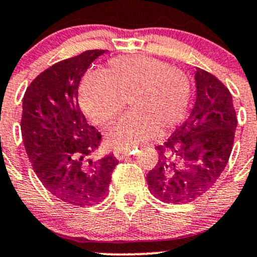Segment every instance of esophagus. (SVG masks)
I'll return each instance as SVG.
<instances>
[{
    "instance_id": "obj_1",
    "label": "esophagus",
    "mask_w": 257,
    "mask_h": 257,
    "mask_svg": "<svg viewBox=\"0 0 257 257\" xmlns=\"http://www.w3.org/2000/svg\"><path fill=\"white\" fill-rule=\"evenodd\" d=\"M132 153H134V151H132V152H129V151H115L114 156L115 158H117V160H123L124 157L132 155Z\"/></svg>"
}]
</instances>
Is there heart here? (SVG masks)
Returning <instances> with one entry per match:
<instances>
[{
  "label": "heart",
  "mask_w": 257,
  "mask_h": 257,
  "mask_svg": "<svg viewBox=\"0 0 257 257\" xmlns=\"http://www.w3.org/2000/svg\"><path fill=\"white\" fill-rule=\"evenodd\" d=\"M191 88L188 77L165 62L146 56L119 57L106 73L90 72L80 87V102L91 120L107 126L123 111H132L107 134L119 150H132L157 133L170 131L185 119Z\"/></svg>",
  "instance_id": "b5f03b06"
}]
</instances>
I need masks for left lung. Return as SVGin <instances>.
Masks as SVG:
<instances>
[{"label":"left lung","mask_w":257,"mask_h":257,"mask_svg":"<svg viewBox=\"0 0 257 257\" xmlns=\"http://www.w3.org/2000/svg\"><path fill=\"white\" fill-rule=\"evenodd\" d=\"M196 100L188 120L162 146L147 175L151 194L165 203H190L207 193L226 167L237 128L228 88L204 69L195 72Z\"/></svg>","instance_id":"left-lung-1"}]
</instances>
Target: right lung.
Instances as JSON below:
<instances>
[{
  "label": "right lung",
  "mask_w": 257,
  "mask_h": 257,
  "mask_svg": "<svg viewBox=\"0 0 257 257\" xmlns=\"http://www.w3.org/2000/svg\"><path fill=\"white\" fill-rule=\"evenodd\" d=\"M106 50H86L53 64L33 80L23 99L21 134L38 179L64 203L88 207L104 200L117 160H92L101 134L86 121L78 86L90 64Z\"/></svg>",
  "instance_id": "right-lung-1"
}]
</instances>
